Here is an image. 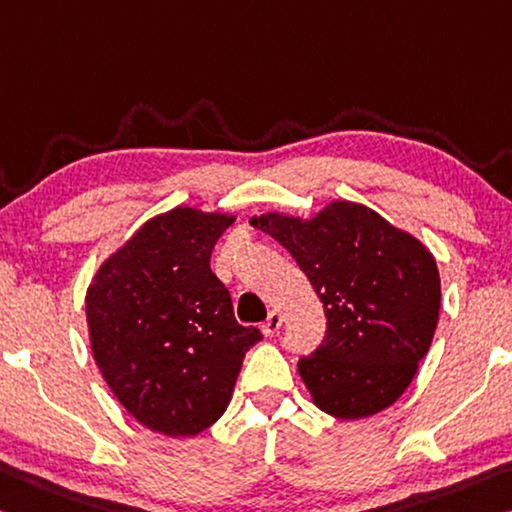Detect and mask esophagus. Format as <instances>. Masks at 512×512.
<instances>
[{
	"instance_id": "esophagus-1",
	"label": "esophagus",
	"mask_w": 512,
	"mask_h": 512,
	"mask_svg": "<svg viewBox=\"0 0 512 512\" xmlns=\"http://www.w3.org/2000/svg\"><path fill=\"white\" fill-rule=\"evenodd\" d=\"M280 326H282V314L280 312H271L269 319L262 323V332H264L266 337H273L275 332L280 330Z\"/></svg>"
}]
</instances>
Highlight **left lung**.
<instances>
[{"instance_id":"8db88e82","label":"left lung","mask_w":512,"mask_h":512,"mask_svg":"<svg viewBox=\"0 0 512 512\" xmlns=\"http://www.w3.org/2000/svg\"><path fill=\"white\" fill-rule=\"evenodd\" d=\"M250 225L289 250L326 310V339L298 362L316 408L364 419L399 401L440 319L428 246L351 200L326 202L310 218L257 214Z\"/></svg>"}]
</instances>
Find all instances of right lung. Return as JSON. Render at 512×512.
<instances>
[{
  "instance_id": "add662e5",
  "label": "right lung",
  "mask_w": 512,
  "mask_h": 512,
  "mask_svg": "<svg viewBox=\"0 0 512 512\" xmlns=\"http://www.w3.org/2000/svg\"><path fill=\"white\" fill-rule=\"evenodd\" d=\"M230 212L175 207L145 221L86 289L88 339L113 396L168 437L205 431L230 405L243 355L262 339L239 326L209 259Z\"/></svg>"
}]
</instances>
